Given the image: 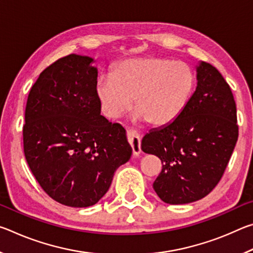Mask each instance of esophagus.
Instances as JSON below:
<instances>
[{"mask_svg": "<svg viewBox=\"0 0 253 253\" xmlns=\"http://www.w3.org/2000/svg\"><path fill=\"white\" fill-rule=\"evenodd\" d=\"M127 138L131 146L134 156H138L139 154L142 153V148H140V138H139L138 132L132 129L127 130Z\"/></svg>", "mask_w": 253, "mask_h": 253, "instance_id": "esophagus-1", "label": "esophagus"}]
</instances>
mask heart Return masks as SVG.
I'll return each mask as SVG.
<instances>
[{"instance_id": "b5f03b06", "label": "heart", "mask_w": 253, "mask_h": 253, "mask_svg": "<svg viewBox=\"0 0 253 253\" xmlns=\"http://www.w3.org/2000/svg\"><path fill=\"white\" fill-rule=\"evenodd\" d=\"M195 76L184 62L161 57L130 58L119 62L113 75L97 80L96 92L102 114L122 117L132 107L136 122L162 127L179 117L193 92Z\"/></svg>"}]
</instances>
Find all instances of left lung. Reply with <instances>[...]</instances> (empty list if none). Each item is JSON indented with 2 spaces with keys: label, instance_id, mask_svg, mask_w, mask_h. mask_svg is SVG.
Listing matches in <instances>:
<instances>
[{
  "label": "left lung",
  "instance_id": "left-lung-1",
  "mask_svg": "<svg viewBox=\"0 0 253 253\" xmlns=\"http://www.w3.org/2000/svg\"><path fill=\"white\" fill-rule=\"evenodd\" d=\"M195 91L179 117L149 130L142 151L162 161L153 183L163 202L187 204L203 199L223 175L238 140L237 107L216 68L200 61Z\"/></svg>",
  "mask_w": 253,
  "mask_h": 253
}]
</instances>
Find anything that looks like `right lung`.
Returning a JSON list of instances; mask_svg holds the SVG:
<instances>
[{
  "label": "right lung",
  "mask_w": 253,
  "mask_h": 253,
  "mask_svg": "<svg viewBox=\"0 0 253 253\" xmlns=\"http://www.w3.org/2000/svg\"><path fill=\"white\" fill-rule=\"evenodd\" d=\"M95 59L69 54L41 72L30 90L24 155L50 198L71 208L96 204L130 160L126 130L100 115Z\"/></svg>",
  "instance_id": "obj_1"
}]
</instances>
